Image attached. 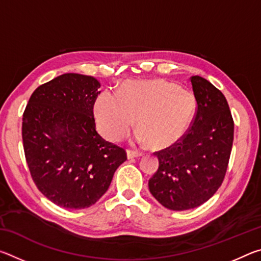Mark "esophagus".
Instances as JSON below:
<instances>
[{"label": "esophagus", "mask_w": 261, "mask_h": 261, "mask_svg": "<svg viewBox=\"0 0 261 261\" xmlns=\"http://www.w3.org/2000/svg\"><path fill=\"white\" fill-rule=\"evenodd\" d=\"M143 152H138V151H132V149H127L126 152V155H127V159H134V158H138V156H141L143 155Z\"/></svg>", "instance_id": "34e87169"}]
</instances>
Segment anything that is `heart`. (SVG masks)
<instances>
[{
	"instance_id": "1",
	"label": "heart",
	"mask_w": 261,
	"mask_h": 261,
	"mask_svg": "<svg viewBox=\"0 0 261 261\" xmlns=\"http://www.w3.org/2000/svg\"><path fill=\"white\" fill-rule=\"evenodd\" d=\"M193 94L177 84L153 79L130 82L118 94L103 91L93 108L100 134L110 141L124 138L135 125L139 141H149L154 148L177 143L187 134L196 113Z\"/></svg>"
}]
</instances>
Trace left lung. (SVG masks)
I'll return each mask as SVG.
<instances>
[{
	"instance_id": "8db88e82",
	"label": "left lung",
	"mask_w": 261,
	"mask_h": 261,
	"mask_svg": "<svg viewBox=\"0 0 261 261\" xmlns=\"http://www.w3.org/2000/svg\"><path fill=\"white\" fill-rule=\"evenodd\" d=\"M196 114L182 139L155 152L159 169L148 180L153 197L168 210L204 204L222 184L233 140V120L222 92L192 76Z\"/></svg>"
}]
</instances>
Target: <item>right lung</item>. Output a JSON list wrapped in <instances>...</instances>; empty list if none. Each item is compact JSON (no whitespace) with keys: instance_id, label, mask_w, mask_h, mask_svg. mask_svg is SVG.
I'll list each match as a JSON object with an SVG mask.
<instances>
[{"instance_id":"1","label":"right lung","mask_w":261,"mask_h":261,"mask_svg":"<svg viewBox=\"0 0 261 261\" xmlns=\"http://www.w3.org/2000/svg\"><path fill=\"white\" fill-rule=\"evenodd\" d=\"M94 77L64 73L39 86L23 114L21 137L31 176L43 196L64 208L94 205L126 152L95 129L100 94Z\"/></svg>"}]
</instances>
